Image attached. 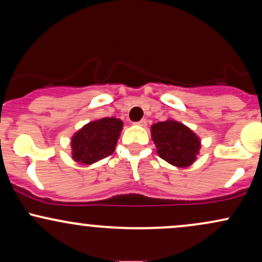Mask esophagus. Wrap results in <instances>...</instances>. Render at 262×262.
<instances>
[{"label": "esophagus", "mask_w": 262, "mask_h": 262, "mask_svg": "<svg viewBox=\"0 0 262 262\" xmlns=\"http://www.w3.org/2000/svg\"><path fill=\"white\" fill-rule=\"evenodd\" d=\"M135 124H137V125H140V127H145V125L148 124V121H146V119H141V121L137 122V123H135Z\"/></svg>", "instance_id": "esophagus-1"}]
</instances>
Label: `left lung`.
<instances>
[{
  "mask_svg": "<svg viewBox=\"0 0 262 262\" xmlns=\"http://www.w3.org/2000/svg\"><path fill=\"white\" fill-rule=\"evenodd\" d=\"M151 138L159 156L177 167H188L200 154L201 140L182 123L167 119L151 125Z\"/></svg>",
  "mask_w": 262,
  "mask_h": 262,
  "instance_id": "1",
  "label": "left lung"
}]
</instances>
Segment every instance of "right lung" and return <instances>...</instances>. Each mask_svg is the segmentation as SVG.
I'll return each instance as SVG.
<instances>
[{
    "instance_id": "right-lung-1",
    "label": "right lung",
    "mask_w": 262,
    "mask_h": 262,
    "mask_svg": "<svg viewBox=\"0 0 262 262\" xmlns=\"http://www.w3.org/2000/svg\"><path fill=\"white\" fill-rule=\"evenodd\" d=\"M123 129L118 118L106 117L83 125L71 138V154L76 162L91 165L113 154Z\"/></svg>"
}]
</instances>
